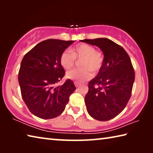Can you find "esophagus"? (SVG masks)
Listing matches in <instances>:
<instances>
[{"label": "esophagus", "instance_id": "esophagus-1", "mask_svg": "<svg viewBox=\"0 0 153 153\" xmlns=\"http://www.w3.org/2000/svg\"><path fill=\"white\" fill-rule=\"evenodd\" d=\"M74 84H75V86H76V87H77V88L81 86V84H79V83L77 82H75Z\"/></svg>", "mask_w": 153, "mask_h": 153}]
</instances>
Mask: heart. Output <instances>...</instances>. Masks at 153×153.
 I'll return each instance as SVG.
<instances>
[{
	"label": "heart",
	"mask_w": 153,
	"mask_h": 153,
	"mask_svg": "<svg viewBox=\"0 0 153 153\" xmlns=\"http://www.w3.org/2000/svg\"><path fill=\"white\" fill-rule=\"evenodd\" d=\"M76 59L81 60L82 68L69 71L66 74L68 79L77 82H84L93 76V72L97 74L101 69L104 63V56L100 51H96L93 46L87 44H79L72 48L70 51H65L60 56V63L66 70L73 68Z\"/></svg>",
	"instance_id": "1"
}]
</instances>
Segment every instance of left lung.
Returning <instances> with one entry per match:
<instances>
[{
	"label": "left lung",
	"mask_w": 153,
	"mask_h": 153,
	"mask_svg": "<svg viewBox=\"0 0 153 153\" xmlns=\"http://www.w3.org/2000/svg\"><path fill=\"white\" fill-rule=\"evenodd\" d=\"M81 41L98 46L104 54L101 69L88 83L87 111L97 120H110L124 109L131 97L135 72L130 58L122 46L107 38Z\"/></svg>",
	"instance_id": "1"
}]
</instances>
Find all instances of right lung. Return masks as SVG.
Masks as SVG:
<instances>
[{
	"mask_svg": "<svg viewBox=\"0 0 153 153\" xmlns=\"http://www.w3.org/2000/svg\"><path fill=\"white\" fill-rule=\"evenodd\" d=\"M74 42L44 40L23 58L18 75L21 93L28 109L36 117L48 120L60 115L76 90L69 79L62 86H56L65 76L60 63L61 53Z\"/></svg>",
	"mask_w": 153,
	"mask_h": 153,
	"instance_id": "add662e5",
	"label": "right lung"
}]
</instances>
